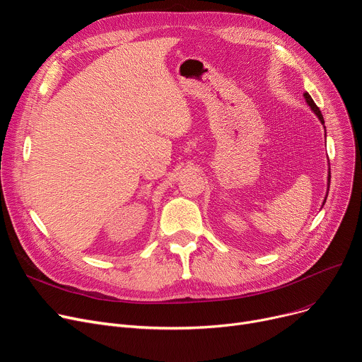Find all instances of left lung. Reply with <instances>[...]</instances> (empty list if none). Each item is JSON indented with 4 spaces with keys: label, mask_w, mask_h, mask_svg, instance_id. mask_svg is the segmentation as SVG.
I'll list each match as a JSON object with an SVG mask.
<instances>
[{
    "label": "left lung",
    "mask_w": 362,
    "mask_h": 362,
    "mask_svg": "<svg viewBox=\"0 0 362 362\" xmlns=\"http://www.w3.org/2000/svg\"><path fill=\"white\" fill-rule=\"evenodd\" d=\"M303 98H305V103L310 105V108H311V111L315 114V116L318 117V120L321 122V124H325V119H322V114H321V111H320V108L315 105V103L313 101V98H311V95L308 93V92H305L303 93ZM325 130H326V127H325ZM329 187H330V168H329V176H327V195H329ZM327 195H326V198H325V201H322V205H325V202H326V199H327ZM321 205V206H322Z\"/></svg>",
    "instance_id": "left-lung-1"
}]
</instances>
